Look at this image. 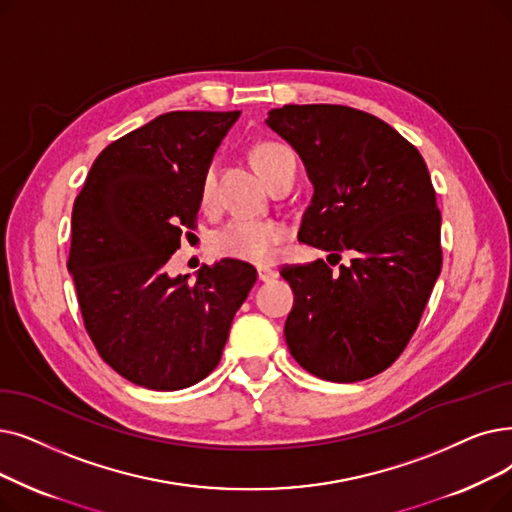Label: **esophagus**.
Returning <instances> with one entry per match:
<instances>
[{
    "instance_id": "1",
    "label": "esophagus",
    "mask_w": 512,
    "mask_h": 512,
    "mask_svg": "<svg viewBox=\"0 0 512 512\" xmlns=\"http://www.w3.org/2000/svg\"><path fill=\"white\" fill-rule=\"evenodd\" d=\"M257 278H259L261 282H270V280L278 278V272L272 270V268H257Z\"/></svg>"
}]
</instances>
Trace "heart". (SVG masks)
Here are the masks:
<instances>
[{
  "label": "heart",
  "instance_id": "heart-1",
  "mask_svg": "<svg viewBox=\"0 0 512 512\" xmlns=\"http://www.w3.org/2000/svg\"><path fill=\"white\" fill-rule=\"evenodd\" d=\"M253 161L261 177L270 186L276 184L282 175L297 173V161L293 150L280 142H261L253 150ZM217 186V167L211 163L201 182V203L211 207L215 203ZM286 238L284 226L278 221H253V219H232L224 228L213 234V249L221 257H230L238 261H247L255 265L272 263L280 244Z\"/></svg>",
  "mask_w": 512,
  "mask_h": 512
}]
</instances>
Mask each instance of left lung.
I'll return each mask as SVG.
<instances>
[{
	"instance_id": "obj_1",
	"label": "left lung",
	"mask_w": 512,
	"mask_h": 512,
	"mask_svg": "<svg viewBox=\"0 0 512 512\" xmlns=\"http://www.w3.org/2000/svg\"><path fill=\"white\" fill-rule=\"evenodd\" d=\"M265 123L314 184L299 240L337 259L353 255L337 272L322 259L280 270L295 293L286 345L318 379H370L410 343L441 272V213L425 159L351 106L286 104Z\"/></svg>"
}]
</instances>
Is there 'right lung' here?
<instances>
[{
	"label": "right lung",
	"mask_w": 512,
	"mask_h": 512,
	"mask_svg": "<svg viewBox=\"0 0 512 512\" xmlns=\"http://www.w3.org/2000/svg\"><path fill=\"white\" fill-rule=\"evenodd\" d=\"M240 117L173 110L108 144L75 198L69 272L87 335L123 379L186 389L221 360L238 307L257 280L251 263L221 259L171 278L167 261L196 228L201 182Z\"/></svg>",
	"instance_id": "add662e5"
}]
</instances>
